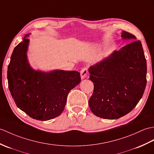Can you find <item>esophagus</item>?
I'll list each match as a JSON object with an SVG mask.
<instances>
[{
  "instance_id": "34e87169",
  "label": "esophagus",
  "mask_w": 154,
  "mask_h": 154,
  "mask_svg": "<svg viewBox=\"0 0 154 154\" xmlns=\"http://www.w3.org/2000/svg\"><path fill=\"white\" fill-rule=\"evenodd\" d=\"M88 73V69L87 67H84V68L82 69L80 71V73H81V79H84L87 76Z\"/></svg>"
}]
</instances>
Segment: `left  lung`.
Listing matches in <instances>:
<instances>
[{
  "mask_svg": "<svg viewBox=\"0 0 154 154\" xmlns=\"http://www.w3.org/2000/svg\"><path fill=\"white\" fill-rule=\"evenodd\" d=\"M123 39H137L123 31ZM93 94L88 101L95 116L117 119L133 110L142 98L146 86L147 66L142 45L134 41L114 51L108 58L91 66Z\"/></svg>",
  "mask_w": 154,
  "mask_h": 154,
  "instance_id": "1",
  "label": "left lung"
}]
</instances>
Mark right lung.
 Here are the masks:
<instances>
[{
  "mask_svg": "<svg viewBox=\"0 0 154 154\" xmlns=\"http://www.w3.org/2000/svg\"><path fill=\"white\" fill-rule=\"evenodd\" d=\"M29 35L12 54L7 71L8 88L17 108L33 119L47 121L62 113L69 91L81 82L80 73L34 70L27 58Z\"/></svg>",
  "mask_w": 154,
  "mask_h": 154,
  "instance_id": "right-lung-1",
  "label": "right lung"
}]
</instances>
